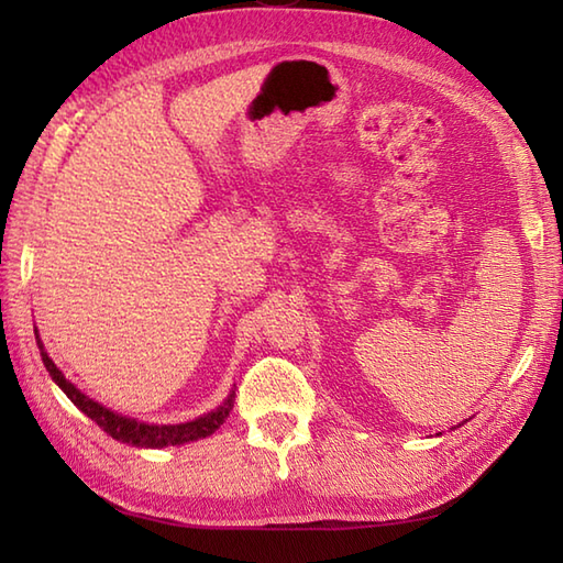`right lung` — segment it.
I'll return each mask as SVG.
<instances>
[{"mask_svg": "<svg viewBox=\"0 0 563 563\" xmlns=\"http://www.w3.org/2000/svg\"><path fill=\"white\" fill-rule=\"evenodd\" d=\"M33 331H35V343H38V349H41L43 365L47 373H51L55 385L67 394V399L75 404L81 413H87L91 421H97V426L103 428L113 440L128 442V445L159 450V448L184 445V442L208 438L224 423V418L230 416L232 406H234V389H232L230 394H227V399L218 406V409L202 413V416L194 418V421H186V423L159 426V423H145V421H137V418H128L123 413H115L109 409V406L89 399L87 394L71 385V382L63 375V369L53 363V357L45 353V345L38 336V329H33Z\"/></svg>", "mask_w": 563, "mask_h": 563, "instance_id": "add662e5", "label": "right lung"}]
</instances>
